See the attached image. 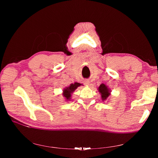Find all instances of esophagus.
<instances>
[{
    "mask_svg": "<svg viewBox=\"0 0 158 158\" xmlns=\"http://www.w3.org/2000/svg\"><path fill=\"white\" fill-rule=\"evenodd\" d=\"M84 84H85V85H89V81H88V80H85V82H84Z\"/></svg>",
    "mask_w": 158,
    "mask_h": 158,
    "instance_id": "obj_1",
    "label": "esophagus"
}]
</instances>
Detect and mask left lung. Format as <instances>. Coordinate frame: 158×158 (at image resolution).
I'll use <instances>...</instances> for the list:
<instances>
[{
    "instance_id": "1",
    "label": "left lung",
    "mask_w": 158,
    "mask_h": 158,
    "mask_svg": "<svg viewBox=\"0 0 158 158\" xmlns=\"http://www.w3.org/2000/svg\"><path fill=\"white\" fill-rule=\"evenodd\" d=\"M98 91L101 94V96L103 101L107 99V98L110 95V89L104 84H102L99 85V87L98 88Z\"/></svg>"
}]
</instances>
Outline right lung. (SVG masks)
I'll list each match as a JSON object with an SVG mask.
<instances>
[{"label":"right lung","mask_w":158,"mask_h":158,"mask_svg":"<svg viewBox=\"0 0 158 158\" xmlns=\"http://www.w3.org/2000/svg\"><path fill=\"white\" fill-rule=\"evenodd\" d=\"M80 85H81L78 82H75L74 84H71L69 87L64 88L63 89V93L64 98L66 100H69V101L71 98V94H73L74 91H75V89L78 86H80Z\"/></svg>","instance_id":"1"}]
</instances>
